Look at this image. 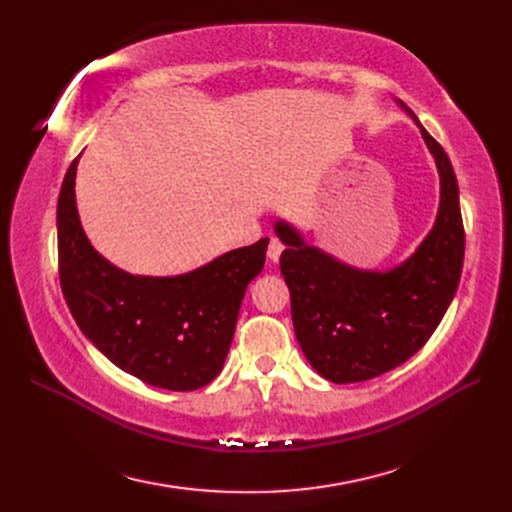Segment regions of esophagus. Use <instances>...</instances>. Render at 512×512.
Masks as SVG:
<instances>
[{
    "mask_svg": "<svg viewBox=\"0 0 512 512\" xmlns=\"http://www.w3.org/2000/svg\"><path fill=\"white\" fill-rule=\"evenodd\" d=\"M282 252H284V243H282L280 239L273 237V239L269 241V247H267V256H269L273 262H277V260H280Z\"/></svg>",
    "mask_w": 512,
    "mask_h": 512,
    "instance_id": "1",
    "label": "esophagus"
}]
</instances>
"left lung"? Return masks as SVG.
Instances as JSON below:
<instances>
[{
  "label": "left lung",
  "instance_id": "obj_1",
  "mask_svg": "<svg viewBox=\"0 0 512 512\" xmlns=\"http://www.w3.org/2000/svg\"><path fill=\"white\" fill-rule=\"evenodd\" d=\"M408 113L436 158L440 209L406 262L384 273L359 271L307 245L290 224H275L286 245L280 269L294 335L309 365L335 384L371 380L406 363L438 329L459 286L466 232L455 170L436 138Z\"/></svg>",
  "mask_w": 512,
  "mask_h": 512
}]
</instances>
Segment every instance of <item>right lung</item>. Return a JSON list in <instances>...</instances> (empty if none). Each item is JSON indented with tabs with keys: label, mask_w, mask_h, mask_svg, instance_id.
<instances>
[{
	"label": "right lung",
	"mask_w": 512,
	"mask_h": 512,
	"mask_svg": "<svg viewBox=\"0 0 512 512\" xmlns=\"http://www.w3.org/2000/svg\"><path fill=\"white\" fill-rule=\"evenodd\" d=\"M74 158L57 200L59 284L72 318L108 361L168 391H196L222 371L247 284L269 239L177 277L130 275L85 237L74 198Z\"/></svg>",
	"instance_id": "obj_1"
}]
</instances>
